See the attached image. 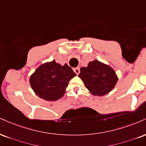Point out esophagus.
I'll use <instances>...</instances> for the list:
<instances>
[{
    "label": "esophagus",
    "instance_id": "esophagus-1",
    "mask_svg": "<svg viewBox=\"0 0 146 146\" xmlns=\"http://www.w3.org/2000/svg\"><path fill=\"white\" fill-rule=\"evenodd\" d=\"M74 72H75V73H76L77 75H79V73H80V68H74Z\"/></svg>",
    "mask_w": 146,
    "mask_h": 146
}]
</instances>
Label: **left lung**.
<instances>
[{"label": "left lung", "mask_w": 146, "mask_h": 146, "mask_svg": "<svg viewBox=\"0 0 146 146\" xmlns=\"http://www.w3.org/2000/svg\"><path fill=\"white\" fill-rule=\"evenodd\" d=\"M78 76L91 94L101 96L113 90L118 80L111 66L97 60L89 62L86 67L81 68Z\"/></svg>", "instance_id": "1"}]
</instances>
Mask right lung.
<instances>
[{
    "mask_svg": "<svg viewBox=\"0 0 146 146\" xmlns=\"http://www.w3.org/2000/svg\"><path fill=\"white\" fill-rule=\"evenodd\" d=\"M76 75L65 64L62 66L56 61L42 64L30 77V84L36 95L48 101L62 98L68 82Z\"/></svg>",
    "mask_w": 146,
    "mask_h": 146,
    "instance_id": "right-lung-1",
    "label": "right lung"
}]
</instances>
